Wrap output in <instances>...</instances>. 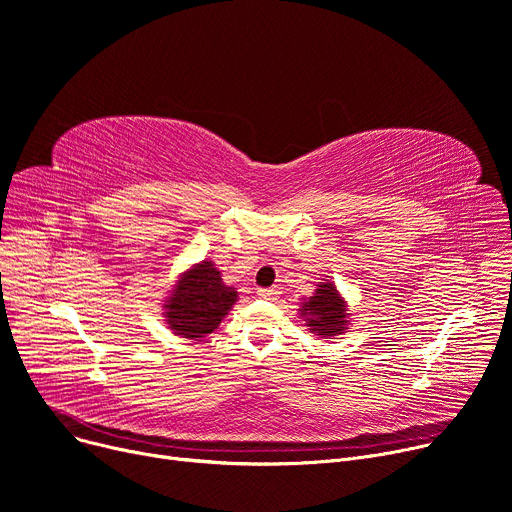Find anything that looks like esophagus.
I'll return each mask as SVG.
<instances>
[{"label": "esophagus", "instance_id": "obj_1", "mask_svg": "<svg viewBox=\"0 0 512 512\" xmlns=\"http://www.w3.org/2000/svg\"><path fill=\"white\" fill-rule=\"evenodd\" d=\"M279 287H268V289H258V295L262 299H277L279 297Z\"/></svg>", "mask_w": 512, "mask_h": 512}]
</instances>
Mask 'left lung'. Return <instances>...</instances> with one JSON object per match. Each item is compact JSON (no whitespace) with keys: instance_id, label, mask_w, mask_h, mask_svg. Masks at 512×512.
Returning <instances> with one entry per match:
<instances>
[{"instance_id":"1","label":"left lung","mask_w":512,"mask_h":512,"mask_svg":"<svg viewBox=\"0 0 512 512\" xmlns=\"http://www.w3.org/2000/svg\"><path fill=\"white\" fill-rule=\"evenodd\" d=\"M299 314L306 318V324L310 326L312 333H318L322 337H335L341 335L347 328V304L339 295L337 287L326 281L320 283L314 295L302 304Z\"/></svg>"}]
</instances>
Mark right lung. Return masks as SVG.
<instances>
[{
	"mask_svg": "<svg viewBox=\"0 0 512 512\" xmlns=\"http://www.w3.org/2000/svg\"><path fill=\"white\" fill-rule=\"evenodd\" d=\"M237 302V291L227 287L210 260L194 264L179 277L167 297L165 318L175 335L202 339L213 333Z\"/></svg>",
	"mask_w": 512,
	"mask_h": 512,
	"instance_id": "obj_1",
	"label": "right lung"
}]
</instances>
